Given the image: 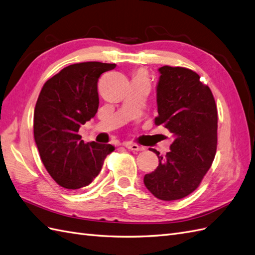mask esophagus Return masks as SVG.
Listing matches in <instances>:
<instances>
[{
  "instance_id": "obj_1",
  "label": "esophagus",
  "mask_w": 255,
  "mask_h": 255,
  "mask_svg": "<svg viewBox=\"0 0 255 255\" xmlns=\"http://www.w3.org/2000/svg\"><path fill=\"white\" fill-rule=\"evenodd\" d=\"M128 149H131V151H134V152H140V151H144V147L143 146H140L138 144H134V143H127V144L125 145Z\"/></svg>"
}]
</instances>
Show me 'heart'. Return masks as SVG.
I'll use <instances>...</instances> for the list:
<instances>
[{"instance_id":"heart-1","label":"heart","mask_w":255,"mask_h":255,"mask_svg":"<svg viewBox=\"0 0 255 255\" xmlns=\"http://www.w3.org/2000/svg\"><path fill=\"white\" fill-rule=\"evenodd\" d=\"M133 80L144 81V82H146V83H147V81H146V77H145V75H144V73H143V72H138V73H136V74L134 75V78H133Z\"/></svg>"}]
</instances>
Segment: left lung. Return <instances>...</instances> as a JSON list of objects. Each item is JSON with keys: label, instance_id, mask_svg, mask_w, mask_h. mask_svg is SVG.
Returning a JSON list of instances; mask_svg holds the SVG:
<instances>
[{"label": "left lung", "instance_id": "left-lung-1", "mask_svg": "<svg viewBox=\"0 0 255 255\" xmlns=\"http://www.w3.org/2000/svg\"><path fill=\"white\" fill-rule=\"evenodd\" d=\"M158 71L155 125H164L174 141L166 157L151 149L159 164L144 175V184L156 198L170 201L193 193L210 169L218 145V110L196 72L169 65Z\"/></svg>", "mask_w": 255, "mask_h": 255}]
</instances>
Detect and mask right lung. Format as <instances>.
I'll list each match as a JSON object with an SVG mask.
<instances>
[{"mask_svg": "<svg viewBox=\"0 0 255 255\" xmlns=\"http://www.w3.org/2000/svg\"><path fill=\"white\" fill-rule=\"evenodd\" d=\"M115 63L89 61L71 64L44 84L34 109V140L41 159L60 186L77 190L100 173L103 161L115 147L84 143L80 127L99 107L98 80Z\"/></svg>", "mask_w": 255, "mask_h": 255, "instance_id": "1", "label": "right lung"}]
</instances>
